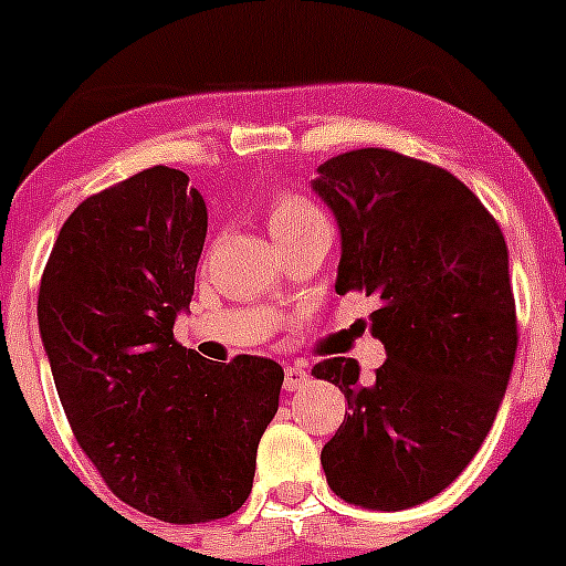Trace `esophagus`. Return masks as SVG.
Here are the masks:
<instances>
[{
    "instance_id": "1",
    "label": "esophagus",
    "mask_w": 566,
    "mask_h": 566,
    "mask_svg": "<svg viewBox=\"0 0 566 566\" xmlns=\"http://www.w3.org/2000/svg\"><path fill=\"white\" fill-rule=\"evenodd\" d=\"M310 384V373L304 367H287L284 369V391H298Z\"/></svg>"
}]
</instances>
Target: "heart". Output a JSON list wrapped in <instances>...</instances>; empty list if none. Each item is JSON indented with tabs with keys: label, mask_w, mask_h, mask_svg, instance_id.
<instances>
[{
	"label": "heart",
	"mask_w": 566,
	"mask_h": 566,
	"mask_svg": "<svg viewBox=\"0 0 566 566\" xmlns=\"http://www.w3.org/2000/svg\"><path fill=\"white\" fill-rule=\"evenodd\" d=\"M312 219H319L317 210L306 199L290 197V193H282V197L273 199L271 210H268V227H271L273 238L284 235V232L295 230V227L306 224Z\"/></svg>",
	"instance_id": "1"
}]
</instances>
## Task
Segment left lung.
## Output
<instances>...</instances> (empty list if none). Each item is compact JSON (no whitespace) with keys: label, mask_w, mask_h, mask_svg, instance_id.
Listing matches in <instances>:
<instances>
[{"label":"left lung","mask_w":566,"mask_h":566,"mask_svg":"<svg viewBox=\"0 0 566 566\" xmlns=\"http://www.w3.org/2000/svg\"><path fill=\"white\" fill-rule=\"evenodd\" d=\"M312 191L339 227L336 293L378 295L386 347L369 380L353 358L312 369L350 408L319 462L339 499L408 510L465 471L499 413L517 350L510 251L465 182L394 150L328 158Z\"/></svg>","instance_id":"8db88e82"}]
</instances>
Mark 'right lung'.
Listing matches in <instances>:
<instances>
[{
	"mask_svg": "<svg viewBox=\"0 0 566 566\" xmlns=\"http://www.w3.org/2000/svg\"><path fill=\"white\" fill-rule=\"evenodd\" d=\"M208 208L180 169L87 197L40 279L38 325L71 430L119 501L164 523H208L249 499L284 369L213 364L177 345Z\"/></svg>",
	"mask_w": 566,
	"mask_h": 566,
	"instance_id": "add662e5",
	"label": "right lung"
}]
</instances>
